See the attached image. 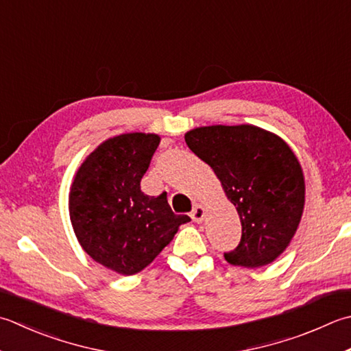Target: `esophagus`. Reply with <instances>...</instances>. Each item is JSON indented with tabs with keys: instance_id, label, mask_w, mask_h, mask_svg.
<instances>
[{
	"instance_id": "esophagus-1",
	"label": "esophagus",
	"mask_w": 351,
	"mask_h": 351,
	"mask_svg": "<svg viewBox=\"0 0 351 351\" xmlns=\"http://www.w3.org/2000/svg\"><path fill=\"white\" fill-rule=\"evenodd\" d=\"M205 215H207V211H205V208L202 207V205H196V207H195L193 210H191V213H190L191 219H193V221H195L196 223L204 222Z\"/></svg>"
}]
</instances>
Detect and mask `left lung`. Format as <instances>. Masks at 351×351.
Instances as JSON below:
<instances>
[{"label": "left lung", "instance_id": "obj_1", "mask_svg": "<svg viewBox=\"0 0 351 351\" xmlns=\"http://www.w3.org/2000/svg\"><path fill=\"white\" fill-rule=\"evenodd\" d=\"M185 143L215 170L242 222V239L223 254L226 262L272 263L291 243L304 210L303 169L292 149L252 125L196 128Z\"/></svg>", "mask_w": 351, "mask_h": 351}]
</instances>
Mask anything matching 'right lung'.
Wrapping results in <instances>:
<instances>
[{
	"label": "right lung",
	"mask_w": 351,
	"mask_h": 351,
	"mask_svg": "<svg viewBox=\"0 0 351 351\" xmlns=\"http://www.w3.org/2000/svg\"><path fill=\"white\" fill-rule=\"evenodd\" d=\"M160 144L155 134H121L103 141L82 162L70 191V217L82 248L101 266L134 276L155 260L190 221L167 193L144 195L141 178Z\"/></svg>",
	"instance_id": "obj_1"
}]
</instances>
